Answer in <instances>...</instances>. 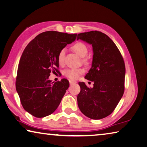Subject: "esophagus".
<instances>
[{
	"label": "esophagus",
	"mask_w": 147,
	"mask_h": 147,
	"mask_svg": "<svg viewBox=\"0 0 147 147\" xmlns=\"http://www.w3.org/2000/svg\"><path fill=\"white\" fill-rule=\"evenodd\" d=\"M76 81H75V80H69V83H70V84H76Z\"/></svg>",
	"instance_id": "esophagus-1"
}]
</instances>
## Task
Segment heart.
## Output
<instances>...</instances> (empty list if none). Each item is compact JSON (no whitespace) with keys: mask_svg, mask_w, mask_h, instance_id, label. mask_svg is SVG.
<instances>
[{"mask_svg":"<svg viewBox=\"0 0 147 147\" xmlns=\"http://www.w3.org/2000/svg\"><path fill=\"white\" fill-rule=\"evenodd\" d=\"M73 51L75 53H77L78 55H80V57H82V62L84 63L85 64H88V60L85 57L88 52V50L87 46L84 44L82 42L76 43L72 47ZM65 55V49L63 48L59 51L57 55V62L59 65H63L64 63ZM84 69L83 68H69L65 69L63 71V74L67 78L71 80H76L77 79L79 76L84 73Z\"/></svg>","mask_w":147,"mask_h":147,"instance_id":"obj_1","label":"heart"}]
</instances>
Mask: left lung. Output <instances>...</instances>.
Segmentation results:
<instances>
[{"label": "left lung", "mask_w": 147, "mask_h": 147, "mask_svg": "<svg viewBox=\"0 0 147 147\" xmlns=\"http://www.w3.org/2000/svg\"><path fill=\"white\" fill-rule=\"evenodd\" d=\"M78 39L92 45V68L85 78L94 84V88H90L84 82H78L80 92L77 96L78 105L87 117L102 119L113 113L124 94V59L115 42L103 32H82L77 35Z\"/></svg>", "instance_id": "left-lung-1"}]
</instances>
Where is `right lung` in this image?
<instances>
[{
	"label": "right lung",
	"instance_id": "obj_1",
	"mask_svg": "<svg viewBox=\"0 0 147 147\" xmlns=\"http://www.w3.org/2000/svg\"><path fill=\"white\" fill-rule=\"evenodd\" d=\"M76 34L46 31L25 48L18 66L16 88L23 109L43 118L56 110L69 86L65 78L52 82L50 73H58V53L76 40Z\"/></svg>",
	"mask_w": 147,
	"mask_h": 147
}]
</instances>
